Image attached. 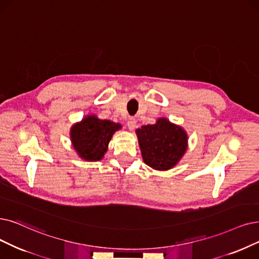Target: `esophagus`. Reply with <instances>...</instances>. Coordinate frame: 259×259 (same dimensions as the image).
<instances>
[{
	"label": "esophagus",
	"mask_w": 259,
	"mask_h": 259,
	"mask_svg": "<svg viewBox=\"0 0 259 259\" xmlns=\"http://www.w3.org/2000/svg\"><path fill=\"white\" fill-rule=\"evenodd\" d=\"M136 119L135 118H130L128 120H127V127L131 130V131H133L134 128L136 127Z\"/></svg>",
	"instance_id": "34e87169"
}]
</instances>
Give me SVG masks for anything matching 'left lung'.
<instances>
[{"instance_id":"8db88e82","label":"left lung","mask_w":259,"mask_h":259,"mask_svg":"<svg viewBox=\"0 0 259 259\" xmlns=\"http://www.w3.org/2000/svg\"><path fill=\"white\" fill-rule=\"evenodd\" d=\"M136 133L143 161L153 169H171L187 150V134L167 119L143 125Z\"/></svg>"}]
</instances>
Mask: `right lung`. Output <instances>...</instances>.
Returning a JSON list of instances; mask_svg holds the SVG:
<instances>
[{
	"label": "right lung",
	"mask_w": 259,
	"mask_h": 259,
	"mask_svg": "<svg viewBox=\"0 0 259 259\" xmlns=\"http://www.w3.org/2000/svg\"><path fill=\"white\" fill-rule=\"evenodd\" d=\"M120 127L119 123L90 116L72 127L71 140L81 158L89 161L100 160L107 151L113 133Z\"/></svg>",
	"instance_id": "right-lung-1"
}]
</instances>
